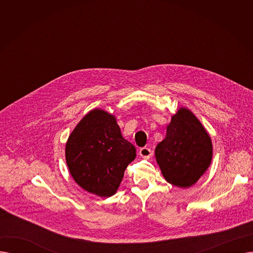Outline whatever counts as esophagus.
<instances>
[{"instance_id":"obj_1","label":"esophagus","mask_w":253,"mask_h":253,"mask_svg":"<svg viewBox=\"0 0 253 253\" xmlns=\"http://www.w3.org/2000/svg\"><path fill=\"white\" fill-rule=\"evenodd\" d=\"M139 155L144 159H149L152 156V151L148 147H143L139 150Z\"/></svg>"}]
</instances>
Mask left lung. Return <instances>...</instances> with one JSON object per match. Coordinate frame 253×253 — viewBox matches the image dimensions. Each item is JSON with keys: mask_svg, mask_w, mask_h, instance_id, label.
Wrapping results in <instances>:
<instances>
[{"mask_svg": "<svg viewBox=\"0 0 253 253\" xmlns=\"http://www.w3.org/2000/svg\"><path fill=\"white\" fill-rule=\"evenodd\" d=\"M155 152L165 179L175 187L189 188L209 167L212 143L193 113L180 109L172 117L166 137Z\"/></svg>", "mask_w": 253, "mask_h": 253, "instance_id": "left-lung-1", "label": "left lung"}]
</instances>
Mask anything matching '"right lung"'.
<instances>
[{"label":"right lung","mask_w":253,"mask_h":253,"mask_svg":"<svg viewBox=\"0 0 253 253\" xmlns=\"http://www.w3.org/2000/svg\"><path fill=\"white\" fill-rule=\"evenodd\" d=\"M135 148L124 139L116 119L101 110L87 114L72 132L65 159L76 182L89 193L111 197L121 183Z\"/></svg>","instance_id":"obj_1"}]
</instances>
